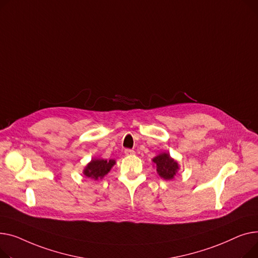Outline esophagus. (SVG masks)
<instances>
[{
	"mask_svg": "<svg viewBox=\"0 0 258 258\" xmlns=\"http://www.w3.org/2000/svg\"><path fill=\"white\" fill-rule=\"evenodd\" d=\"M125 154L128 155V156H129V155H133V154H134V151L131 150V149H126V150H125Z\"/></svg>",
	"mask_w": 258,
	"mask_h": 258,
	"instance_id": "esophagus-1",
	"label": "esophagus"
}]
</instances>
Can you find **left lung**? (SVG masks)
Wrapping results in <instances>:
<instances>
[{"mask_svg": "<svg viewBox=\"0 0 258 258\" xmlns=\"http://www.w3.org/2000/svg\"><path fill=\"white\" fill-rule=\"evenodd\" d=\"M156 166L158 175L164 180H172L179 170V164L169 153H160L152 160Z\"/></svg>", "mask_w": 258, "mask_h": 258, "instance_id": "obj_1", "label": "left lung"}]
</instances>
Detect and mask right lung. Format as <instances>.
<instances>
[{
    "instance_id": "1",
    "label": "right lung",
    "mask_w": 258,
    "mask_h": 258,
    "mask_svg": "<svg viewBox=\"0 0 258 258\" xmlns=\"http://www.w3.org/2000/svg\"><path fill=\"white\" fill-rule=\"evenodd\" d=\"M115 164L114 159H92L83 170V174L95 180L102 179L105 175H107L112 166Z\"/></svg>"
}]
</instances>
